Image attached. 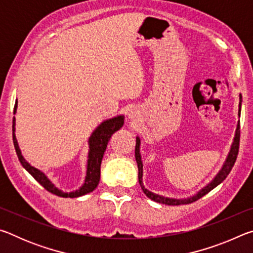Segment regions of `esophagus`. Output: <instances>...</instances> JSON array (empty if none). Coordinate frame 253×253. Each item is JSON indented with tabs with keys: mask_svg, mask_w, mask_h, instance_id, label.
Returning <instances> with one entry per match:
<instances>
[{
	"mask_svg": "<svg viewBox=\"0 0 253 253\" xmlns=\"http://www.w3.org/2000/svg\"><path fill=\"white\" fill-rule=\"evenodd\" d=\"M129 118H134V115H132V114H129Z\"/></svg>",
	"mask_w": 253,
	"mask_h": 253,
	"instance_id": "1",
	"label": "esophagus"
}]
</instances>
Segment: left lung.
Instances as JSON below:
<instances>
[{"mask_svg": "<svg viewBox=\"0 0 253 253\" xmlns=\"http://www.w3.org/2000/svg\"><path fill=\"white\" fill-rule=\"evenodd\" d=\"M241 102H242V96L240 95V102H239V117L240 114H241ZM239 144H240V122H238L237 125V129H235V135L233 138V143L231 145L229 155L226 157V160L224 162L223 166L219 173L216 174V176L213 178V181L211 183H209L207 186L203 187L198 194H195L194 196H191V198L184 199V200H176V199H169V198H164V196H161L158 194L153 193V192L148 191L147 188H145L144 184H143V163H142V157H140V153H139V146H140V140L138 137H136V146H135V158L137 162V166H138V182L139 185L142 187V190L145 194H146L147 198H149L153 201H155L157 203H163V204H168V205H181V204H188L192 202H195L199 199L202 198L205 194H208L210 191H212L214 187H216L219 184L224 181L228 176L229 173L232 169L233 165L235 161H237V156L239 153Z\"/></svg>", "mask_w": 253, "mask_h": 253, "instance_id": "8db88e82", "label": "left lung"}]
</instances>
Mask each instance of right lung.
I'll return each instance as SVG.
<instances>
[{
  "label": "right lung",
  "instance_id": "add662e5",
  "mask_svg": "<svg viewBox=\"0 0 253 253\" xmlns=\"http://www.w3.org/2000/svg\"><path fill=\"white\" fill-rule=\"evenodd\" d=\"M16 107H18V100L15 101L14 105V114L16 111ZM124 125V116H117L108 121H105L98 126L89 138V153H88V164H87V174H85L84 183L83 184L79 190L75 192H70V193H65L61 190L55 187L52 182L45 176L44 173L41 170L37 169L29 164V163L24 160L22 154L19 148L18 140L15 138V118L13 117V126H12V130H13V143L14 148L16 152V155L19 157V161L22 164L23 168L28 170V172L32 175V176L39 182L42 186H43L46 191L50 193L55 194L61 198H78V196H83L87 193H90L99 184L100 179V165L102 161V156L106 151L107 144H108L111 135L115 131L121 129Z\"/></svg>",
  "mask_w": 253,
  "mask_h": 253
}]
</instances>
